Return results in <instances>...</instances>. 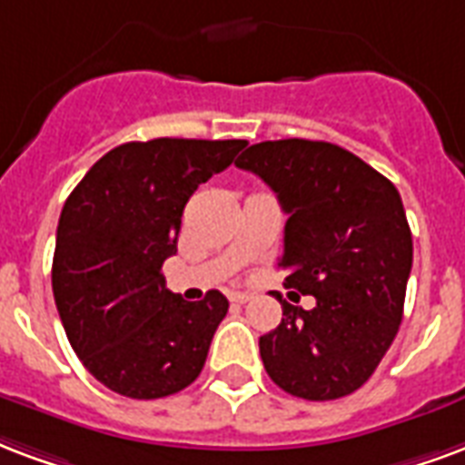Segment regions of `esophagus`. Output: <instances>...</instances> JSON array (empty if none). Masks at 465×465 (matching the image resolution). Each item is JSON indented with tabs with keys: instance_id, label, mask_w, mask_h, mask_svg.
Masks as SVG:
<instances>
[{
	"instance_id": "1",
	"label": "esophagus",
	"mask_w": 465,
	"mask_h": 465,
	"mask_svg": "<svg viewBox=\"0 0 465 465\" xmlns=\"http://www.w3.org/2000/svg\"><path fill=\"white\" fill-rule=\"evenodd\" d=\"M229 301L236 302V305H243V302H249V301H251V295H249V293H239V291H236V293L229 295Z\"/></svg>"
}]
</instances>
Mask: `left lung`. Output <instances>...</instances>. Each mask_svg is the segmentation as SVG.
Here are the masks:
<instances>
[{
  "label": "left lung",
  "mask_w": 465,
  "mask_h": 465,
  "mask_svg": "<svg viewBox=\"0 0 465 465\" xmlns=\"http://www.w3.org/2000/svg\"><path fill=\"white\" fill-rule=\"evenodd\" d=\"M236 167L259 174L288 214L285 288L312 295L259 340L271 380L311 401L340 399L372 377L397 338L411 273V232L397 187L357 154L320 140L251 145Z\"/></svg>",
  "instance_id": "obj_1"
}]
</instances>
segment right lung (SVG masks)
<instances>
[{"label": "right lung", "mask_w": 465, "mask_h": 465, "mask_svg": "<svg viewBox=\"0 0 465 465\" xmlns=\"http://www.w3.org/2000/svg\"><path fill=\"white\" fill-rule=\"evenodd\" d=\"M246 140L157 137L103 154L64 204L51 285L68 342L95 380L130 399L177 394L197 380L229 301L167 291L182 212Z\"/></svg>", "instance_id": "right-lung-1"}]
</instances>
